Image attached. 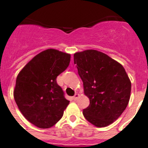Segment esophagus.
<instances>
[{
    "instance_id": "esophagus-1",
    "label": "esophagus",
    "mask_w": 148,
    "mask_h": 148,
    "mask_svg": "<svg viewBox=\"0 0 148 148\" xmlns=\"http://www.w3.org/2000/svg\"><path fill=\"white\" fill-rule=\"evenodd\" d=\"M79 97H80V95H79V94H78V93H75V96L73 97V99H74V100H77Z\"/></svg>"
}]
</instances>
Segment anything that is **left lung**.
Wrapping results in <instances>:
<instances>
[{
	"mask_svg": "<svg viewBox=\"0 0 148 148\" xmlns=\"http://www.w3.org/2000/svg\"><path fill=\"white\" fill-rule=\"evenodd\" d=\"M74 64L83 82L90 105L83 115L97 127L118 118L130 101L131 82L120 63L101 51L88 49L74 54Z\"/></svg>",
	"mask_w": 148,
	"mask_h": 148,
	"instance_id": "1",
	"label": "left lung"
}]
</instances>
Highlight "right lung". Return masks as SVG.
I'll use <instances>...</instances> for the list:
<instances>
[{
  "instance_id": "add662e5",
  "label": "right lung",
  "mask_w": 148,
  "mask_h": 148,
  "mask_svg": "<svg viewBox=\"0 0 148 148\" xmlns=\"http://www.w3.org/2000/svg\"><path fill=\"white\" fill-rule=\"evenodd\" d=\"M69 62V54L46 49L30 60L16 78L13 96L18 108L29 122L39 128L53 127L69 105L56 79Z\"/></svg>"
}]
</instances>
